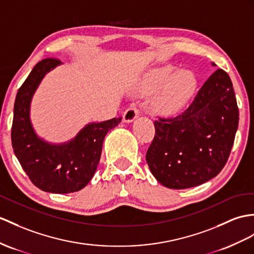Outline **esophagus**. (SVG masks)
<instances>
[{
	"label": "esophagus",
	"mask_w": 254,
	"mask_h": 254,
	"mask_svg": "<svg viewBox=\"0 0 254 254\" xmlns=\"http://www.w3.org/2000/svg\"><path fill=\"white\" fill-rule=\"evenodd\" d=\"M140 115V111L138 108L135 107H130L128 108L125 112H124L123 115V121L125 123H131L133 122L137 117Z\"/></svg>",
	"instance_id": "obj_1"
}]
</instances>
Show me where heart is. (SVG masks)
Masks as SVG:
<instances>
[{
	"mask_svg": "<svg viewBox=\"0 0 254 254\" xmlns=\"http://www.w3.org/2000/svg\"><path fill=\"white\" fill-rule=\"evenodd\" d=\"M172 71H174L172 66L164 67L153 74L150 82L153 85L162 83L170 75ZM196 86L197 78L193 71L190 69L178 70L167 80L164 87L154 99V108L164 113H171L180 110L193 96Z\"/></svg>",
	"mask_w": 254,
	"mask_h": 254,
	"instance_id": "1",
	"label": "heart"
}]
</instances>
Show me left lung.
Wrapping results in <instances>:
<instances>
[{
    "mask_svg": "<svg viewBox=\"0 0 254 254\" xmlns=\"http://www.w3.org/2000/svg\"><path fill=\"white\" fill-rule=\"evenodd\" d=\"M238 121L232 80L225 71L216 70L187 110L154 122L155 137L145 157L152 175L174 190L211 180L230 156Z\"/></svg>",
    "mask_w": 254,
    "mask_h": 254,
    "instance_id": "left-lung-1",
    "label": "left lung"
}]
</instances>
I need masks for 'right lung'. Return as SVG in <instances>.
I'll use <instances>...</instances> for the list:
<instances>
[{"label":"right lung","instance_id":"obj_1","mask_svg":"<svg viewBox=\"0 0 254 254\" xmlns=\"http://www.w3.org/2000/svg\"><path fill=\"white\" fill-rule=\"evenodd\" d=\"M61 64L57 59H43L29 74L17 92L11 126V144L22 169L40 190L67 194L84 189L94 177L104 137L122 117L87 124L64 143L54 144L40 138L30 117L31 101L46 74Z\"/></svg>","mask_w":254,"mask_h":254}]
</instances>
